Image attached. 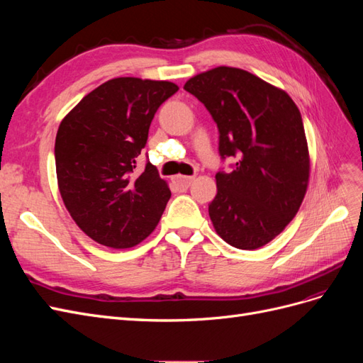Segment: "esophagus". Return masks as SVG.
<instances>
[{
    "label": "esophagus",
    "mask_w": 363,
    "mask_h": 363,
    "mask_svg": "<svg viewBox=\"0 0 363 363\" xmlns=\"http://www.w3.org/2000/svg\"><path fill=\"white\" fill-rule=\"evenodd\" d=\"M192 180H194V177H186V175H177V177L172 179L174 184L177 186L179 189H188L191 183H192Z\"/></svg>",
    "instance_id": "34e87169"
}]
</instances>
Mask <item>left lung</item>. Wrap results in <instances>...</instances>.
I'll return each mask as SVG.
<instances>
[{"mask_svg": "<svg viewBox=\"0 0 363 363\" xmlns=\"http://www.w3.org/2000/svg\"><path fill=\"white\" fill-rule=\"evenodd\" d=\"M184 91L218 127L223 162L208 206L216 233L239 250L267 245L298 212L309 182V151L291 96L244 69L218 67L192 77Z\"/></svg>", "mask_w": 363, "mask_h": 363, "instance_id": "1", "label": "left lung"}]
</instances>
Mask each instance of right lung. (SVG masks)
I'll return each mask as SVG.
<instances>
[{
	"mask_svg": "<svg viewBox=\"0 0 363 363\" xmlns=\"http://www.w3.org/2000/svg\"><path fill=\"white\" fill-rule=\"evenodd\" d=\"M179 91L169 82L121 77L98 86L65 116L54 157L72 219L98 244L130 248L160 221L171 199L150 160L138 171L157 108Z\"/></svg>",
	"mask_w": 363,
	"mask_h": 363,
	"instance_id": "obj_1",
	"label": "right lung"
}]
</instances>
